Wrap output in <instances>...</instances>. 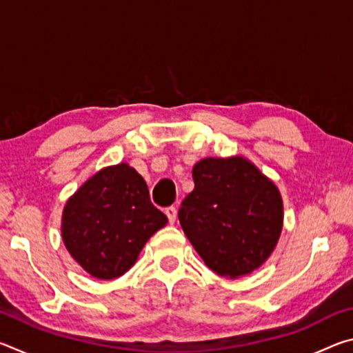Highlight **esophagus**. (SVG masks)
I'll return each mask as SVG.
<instances>
[{"label":"esophagus","mask_w":353,"mask_h":353,"mask_svg":"<svg viewBox=\"0 0 353 353\" xmlns=\"http://www.w3.org/2000/svg\"><path fill=\"white\" fill-rule=\"evenodd\" d=\"M165 214L166 216H168V221L170 223L172 224L176 221V218H177V210H176V207H168V208H165Z\"/></svg>","instance_id":"esophagus-1"}]
</instances>
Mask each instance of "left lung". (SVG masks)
I'll use <instances>...</instances> for the list:
<instances>
[{
	"instance_id": "1",
	"label": "left lung",
	"mask_w": 353,
	"mask_h": 353,
	"mask_svg": "<svg viewBox=\"0 0 353 353\" xmlns=\"http://www.w3.org/2000/svg\"><path fill=\"white\" fill-rule=\"evenodd\" d=\"M193 181L179 221L196 252L223 277L260 268L282 234L283 202L276 183L240 155L202 159Z\"/></svg>"
}]
</instances>
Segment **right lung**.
<instances>
[{"instance_id":"add662e5","label":"right lung","mask_w":353,"mask_h":353,"mask_svg":"<svg viewBox=\"0 0 353 353\" xmlns=\"http://www.w3.org/2000/svg\"><path fill=\"white\" fill-rule=\"evenodd\" d=\"M166 223L149 199L145 179L118 163L98 171L67 201L62 240L83 271L110 280L134 266L146 241Z\"/></svg>"}]
</instances>
